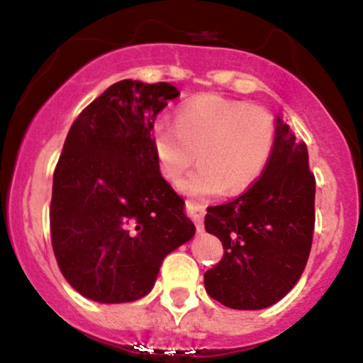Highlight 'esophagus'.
<instances>
[{
	"mask_svg": "<svg viewBox=\"0 0 363 363\" xmlns=\"http://www.w3.org/2000/svg\"><path fill=\"white\" fill-rule=\"evenodd\" d=\"M186 211H188V214L191 216V220L195 221L196 228H199V230H202L203 228L202 221H203V216H206V207L200 206V203H196V202H191V200H188V202H186Z\"/></svg>",
	"mask_w": 363,
	"mask_h": 363,
	"instance_id": "34e87169",
	"label": "esophagus"
}]
</instances>
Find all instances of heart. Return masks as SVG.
Listing matches in <instances>:
<instances>
[{
  "instance_id": "b5f03b06",
  "label": "heart",
  "mask_w": 363,
  "mask_h": 363,
  "mask_svg": "<svg viewBox=\"0 0 363 363\" xmlns=\"http://www.w3.org/2000/svg\"><path fill=\"white\" fill-rule=\"evenodd\" d=\"M275 143L277 124L269 111L211 94L179 106L174 128L152 129L157 168L172 184L199 156L200 167L181 186L193 196L245 191L264 174Z\"/></svg>"
}]
</instances>
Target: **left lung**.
<instances>
[{"label":"left lung","mask_w":363,"mask_h":363,"mask_svg":"<svg viewBox=\"0 0 363 363\" xmlns=\"http://www.w3.org/2000/svg\"><path fill=\"white\" fill-rule=\"evenodd\" d=\"M275 124V150L259 181L232 202L207 207L203 221L225 250L203 275L206 291L238 311H260L282 300L311 253L315 179L308 150L282 117Z\"/></svg>","instance_id":"1"}]
</instances>
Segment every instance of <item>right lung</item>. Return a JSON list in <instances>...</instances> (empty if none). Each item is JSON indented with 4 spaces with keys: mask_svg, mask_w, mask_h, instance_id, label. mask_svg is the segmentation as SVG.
I'll use <instances>...</instances> for the list:
<instances>
[{
    "mask_svg": "<svg viewBox=\"0 0 363 363\" xmlns=\"http://www.w3.org/2000/svg\"><path fill=\"white\" fill-rule=\"evenodd\" d=\"M179 96L170 83L122 79L70 125L52 175L51 242L62 275L88 300L147 296L164 257L195 235L152 147L157 113Z\"/></svg>",
    "mask_w": 363,
    "mask_h": 363,
    "instance_id": "obj_1",
    "label": "right lung"
}]
</instances>
